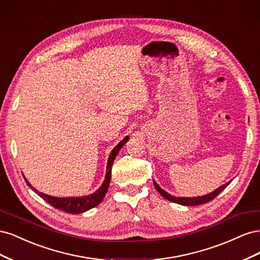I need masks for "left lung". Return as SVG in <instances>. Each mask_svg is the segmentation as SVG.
Here are the masks:
<instances>
[{
	"mask_svg": "<svg viewBox=\"0 0 260 260\" xmlns=\"http://www.w3.org/2000/svg\"><path fill=\"white\" fill-rule=\"evenodd\" d=\"M230 182H231V181H230ZM230 182H226L225 184L218 187L217 190L214 191V192H211V193H209L207 195H204V196H199V198H176V196H171L167 192H165L162 188H160V186L155 182V181H154V185L156 187V190L160 193L162 198H165L170 202L180 204V205H183V206H198V205H202V204H205L207 202H210V201L214 200L218 194L221 193L224 190V188L230 184Z\"/></svg>",
	"mask_w": 260,
	"mask_h": 260,
	"instance_id": "8db88e82",
	"label": "left lung"
}]
</instances>
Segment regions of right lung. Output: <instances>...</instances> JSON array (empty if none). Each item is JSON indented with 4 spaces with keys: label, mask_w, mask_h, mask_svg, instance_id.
Listing matches in <instances>:
<instances>
[{
    "label": "right lung",
    "mask_w": 260,
    "mask_h": 260,
    "mask_svg": "<svg viewBox=\"0 0 260 260\" xmlns=\"http://www.w3.org/2000/svg\"><path fill=\"white\" fill-rule=\"evenodd\" d=\"M129 140L128 137H125L121 142H119V144H117V146H115V148L112 151L111 155H109L108 158V162H107V169H106V177L103 184L99 188V190L93 193L89 196H83V198H68V199H60V198H53V196L46 195L43 193L38 192L36 188L31 185L27 179L26 183L28 184V186H30L32 190L41 198L48 202L50 205H52L54 208H57L61 211L68 212V214H81V212H84L86 210H89L93 207L98 206L99 204L103 201L104 196L107 193L108 186H109V182H111V178H112V165L116 158V156L118 154V152L120 151V148L123 146V144H125V142Z\"/></svg>",
    "instance_id": "right-lung-1"
}]
</instances>
